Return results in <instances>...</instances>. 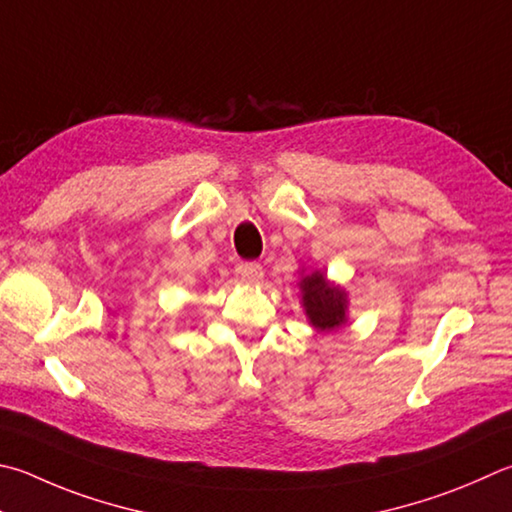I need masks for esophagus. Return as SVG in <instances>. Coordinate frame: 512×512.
I'll return each mask as SVG.
<instances>
[{"label":"esophagus","mask_w":512,"mask_h":512,"mask_svg":"<svg viewBox=\"0 0 512 512\" xmlns=\"http://www.w3.org/2000/svg\"><path fill=\"white\" fill-rule=\"evenodd\" d=\"M237 273L246 284H257L264 277V268L259 264H239Z\"/></svg>","instance_id":"1"}]
</instances>
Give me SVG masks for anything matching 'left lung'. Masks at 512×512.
I'll return each instance as SVG.
<instances>
[{"label":"left lung","instance_id":"left-lung-1","mask_svg":"<svg viewBox=\"0 0 512 512\" xmlns=\"http://www.w3.org/2000/svg\"><path fill=\"white\" fill-rule=\"evenodd\" d=\"M300 304L306 320L320 333H331L345 327L349 320V293L331 282L324 271L306 273L300 268Z\"/></svg>","mask_w":512,"mask_h":512}]
</instances>
